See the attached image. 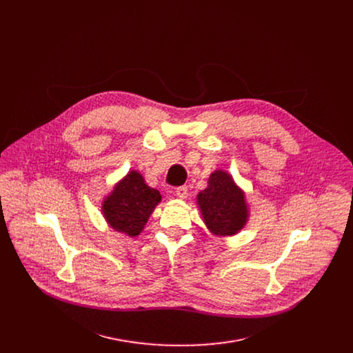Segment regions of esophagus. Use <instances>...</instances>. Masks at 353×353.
Returning a JSON list of instances; mask_svg holds the SVG:
<instances>
[{"instance_id": "esophagus-1", "label": "esophagus", "mask_w": 353, "mask_h": 353, "mask_svg": "<svg viewBox=\"0 0 353 353\" xmlns=\"http://www.w3.org/2000/svg\"><path fill=\"white\" fill-rule=\"evenodd\" d=\"M176 195H177L180 199H185V198L188 196V187H187V185L177 187V188H176Z\"/></svg>"}]
</instances>
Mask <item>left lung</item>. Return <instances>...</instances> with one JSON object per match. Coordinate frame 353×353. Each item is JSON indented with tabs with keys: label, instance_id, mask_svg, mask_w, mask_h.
Segmentation results:
<instances>
[{
	"label": "left lung",
	"instance_id": "1",
	"mask_svg": "<svg viewBox=\"0 0 353 353\" xmlns=\"http://www.w3.org/2000/svg\"><path fill=\"white\" fill-rule=\"evenodd\" d=\"M196 204L204 223L216 236L236 234L247 223L245 195L223 170L210 176L208 187L196 195Z\"/></svg>",
	"mask_w": 353,
	"mask_h": 353
}]
</instances>
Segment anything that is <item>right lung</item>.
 <instances>
[{"label":"right lung","instance_id":"1","mask_svg":"<svg viewBox=\"0 0 353 353\" xmlns=\"http://www.w3.org/2000/svg\"><path fill=\"white\" fill-rule=\"evenodd\" d=\"M161 199L158 190L146 185L142 174L131 170L106 196L102 212L114 230L135 237L142 232Z\"/></svg>","mask_w":353,"mask_h":353}]
</instances>
